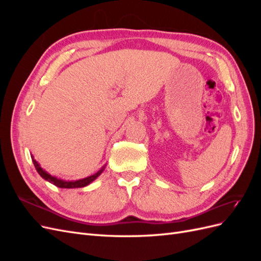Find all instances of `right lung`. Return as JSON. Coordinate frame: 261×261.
Listing matches in <instances>:
<instances>
[{
    "mask_svg": "<svg viewBox=\"0 0 261 261\" xmlns=\"http://www.w3.org/2000/svg\"><path fill=\"white\" fill-rule=\"evenodd\" d=\"M33 162H34V165H35V168H36L37 172L39 173V174H40V176H41L42 178H44L45 180L50 181V183H52L53 185L58 186V187H60V188H80V187H85V186H87V185H89L92 180L96 179V178L101 174V173L103 172V170H105V168H106V165H105V167H102V168L96 173V174L90 175V176H88V177H85V178L78 179V180L66 181V180H63V179H59V178H57L55 176H52L51 174H49L48 172H45V171L40 167V164H39V163L34 159V156H33Z\"/></svg>",
    "mask_w": 261,
    "mask_h": 261,
    "instance_id": "obj_1",
    "label": "right lung"
}]
</instances>
